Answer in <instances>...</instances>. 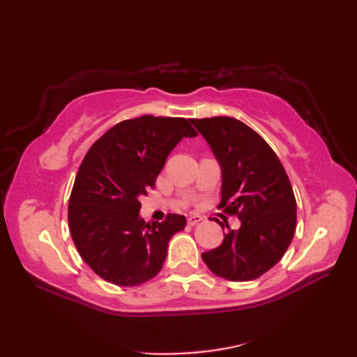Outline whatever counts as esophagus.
<instances>
[{"mask_svg":"<svg viewBox=\"0 0 357 357\" xmlns=\"http://www.w3.org/2000/svg\"><path fill=\"white\" fill-rule=\"evenodd\" d=\"M201 221H204V218L201 215H190V216L187 218V224L188 225H196V224H199Z\"/></svg>","mask_w":357,"mask_h":357,"instance_id":"esophagus-1","label":"esophagus"}]
</instances>
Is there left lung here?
Listing matches in <instances>:
<instances>
[{
	"label": "left lung",
	"mask_w": 357,
	"mask_h": 357,
	"mask_svg": "<svg viewBox=\"0 0 357 357\" xmlns=\"http://www.w3.org/2000/svg\"><path fill=\"white\" fill-rule=\"evenodd\" d=\"M210 144L222 169L221 202L241 227H222V244L202 253L216 276L245 282L282 259L296 231V199L278 155L247 124L230 116L190 119Z\"/></svg>",
	"instance_id": "left-lung-1"
}]
</instances>
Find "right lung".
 <instances>
[{
    "instance_id": "1",
    "label": "right lung",
    "mask_w": 357,
    "mask_h": 357,
    "mask_svg": "<svg viewBox=\"0 0 357 357\" xmlns=\"http://www.w3.org/2000/svg\"><path fill=\"white\" fill-rule=\"evenodd\" d=\"M196 135L185 118L146 115L113 126L89 149L67 218L79 256L104 280L135 287L161 271L185 218L170 213L162 222H146L139 198L155 187L176 144Z\"/></svg>"
}]
</instances>
